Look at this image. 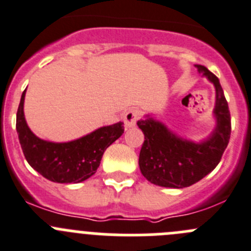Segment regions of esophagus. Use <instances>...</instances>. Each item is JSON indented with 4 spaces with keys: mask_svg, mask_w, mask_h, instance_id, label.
Segmentation results:
<instances>
[{
    "mask_svg": "<svg viewBox=\"0 0 251 251\" xmlns=\"http://www.w3.org/2000/svg\"><path fill=\"white\" fill-rule=\"evenodd\" d=\"M139 119V110L137 109H130L126 111L125 116H124V123L127 128L133 127L136 125V121Z\"/></svg>",
    "mask_w": 251,
    "mask_h": 251,
    "instance_id": "obj_1",
    "label": "esophagus"
}]
</instances>
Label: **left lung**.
Masks as SVG:
<instances>
[{"label":"left lung","instance_id":"1","mask_svg":"<svg viewBox=\"0 0 251 251\" xmlns=\"http://www.w3.org/2000/svg\"><path fill=\"white\" fill-rule=\"evenodd\" d=\"M215 89L213 118L215 126L201 141L181 136L153 115H145L137 126L145 135L139 166L142 176L151 183L167 188H184L197 183L221 162L230 139V112L219 79L203 65H196Z\"/></svg>","mask_w":251,"mask_h":251}]
</instances>
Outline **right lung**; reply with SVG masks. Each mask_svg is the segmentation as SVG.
I'll return each instance as SVG.
<instances>
[{"instance_id":"add662e5","label":"right lung","mask_w":251,"mask_h":251,"mask_svg":"<svg viewBox=\"0 0 251 251\" xmlns=\"http://www.w3.org/2000/svg\"><path fill=\"white\" fill-rule=\"evenodd\" d=\"M25 90L17 110L16 130L29 166L44 178L57 183H80L100 166L105 150L124 133V123L102 126L85 136L67 142H53L36 136L25 118Z\"/></svg>"}]
</instances>
